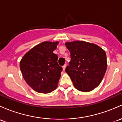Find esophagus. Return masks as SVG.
<instances>
[{
  "mask_svg": "<svg viewBox=\"0 0 122 122\" xmlns=\"http://www.w3.org/2000/svg\"><path fill=\"white\" fill-rule=\"evenodd\" d=\"M66 64H65V65H64L63 66H62V68H63V71H65V68H66Z\"/></svg>",
  "mask_w": 122,
  "mask_h": 122,
  "instance_id": "obj_1",
  "label": "esophagus"
}]
</instances>
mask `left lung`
<instances>
[{
  "mask_svg": "<svg viewBox=\"0 0 122 122\" xmlns=\"http://www.w3.org/2000/svg\"><path fill=\"white\" fill-rule=\"evenodd\" d=\"M71 61L65 68L78 91L89 92L102 81L107 68L105 51L97 45L82 41L65 43Z\"/></svg>",
  "mask_w": 122,
  "mask_h": 122,
  "instance_id": "left-lung-1",
  "label": "left lung"
}]
</instances>
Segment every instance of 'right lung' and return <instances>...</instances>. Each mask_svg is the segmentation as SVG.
<instances>
[{
	"label": "right lung",
	"instance_id": "1",
	"mask_svg": "<svg viewBox=\"0 0 122 122\" xmlns=\"http://www.w3.org/2000/svg\"><path fill=\"white\" fill-rule=\"evenodd\" d=\"M58 42L45 41L33 47L21 59L20 68L24 80L39 93H50L57 87L62 68L53 53Z\"/></svg>",
	"mask_w": 122,
	"mask_h": 122
}]
</instances>
